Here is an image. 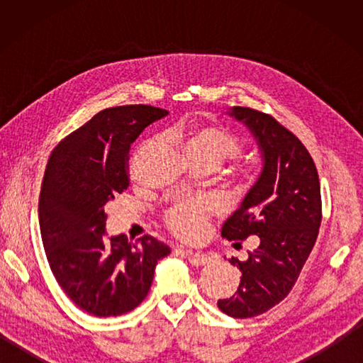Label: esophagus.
I'll list each match as a JSON object with an SVG mask.
<instances>
[{
	"mask_svg": "<svg viewBox=\"0 0 363 363\" xmlns=\"http://www.w3.org/2000/svg\"><path fill=\"white\" fill-rule=\"evenodd\" d=\"M187 254V259L191 265L195 267H203V265H207L211 264L212 257L209 256V254H204V252H199V251H186Z\"/></svg>",
	"mask_w": 363,
	"mask_h": 363,
	"instance_id": "1",
	"label": "esophagus"
}]
</instances>
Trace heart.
<instances>
[{
    "mask_svg": "<svg viewBox=\"0 0 363 363\" xmlns=\"http://www.w3.org/2000/svg\"><path fill=\"white\" fill-rule=\"evenodd\" d=\"M172 134L189 162L201 160L215 168L228 160L240 157L243 151L240 138L229 129L211 125V123L179 125L173 129ZM250 184V174H243L238 181V190L246 191ZM211 212L212 206L206 199H187V201L169 207L165 213V223L174 235L184 238V240H198L204 234Z\"/></svg>",
    "mask_w": 363,
    "mask_h": 363,
    "instance_id": "b5f03b06",
    "label": "heart"
}]
</instances>
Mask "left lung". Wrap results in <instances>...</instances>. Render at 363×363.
<instances>
[{
    "mask_svg": "<svg viewBox=\"0 0 363 363\" xmlns=\"http://www.w3.org/2000/svg\"><path fill=\"white\" fill-rule=\"evenodd\" d=\"M228 113L251 130L264 168L221 229L228 240L257 235L260 242L245 262L229 260L240 268V285L218 307L229 317L251 318L279 304L298 281L321 225L320 179L306 146L272 115L240 106Z\"/></svg>",
    "mask_w": 363,
    "mask_h": 363,
    "instance_id": "1",
    "label": "left lung"
}]
</instances>
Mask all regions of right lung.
Instances as JSON below:
<instances>
[{
	"mask_svg": "<svg viewBox=\"0 0 363 363\" xmlns=\"http://www.w3.org/2000/svg\"><path fill=\"white\" fill-rule=\"evenodd\" d=\"M168 112L109 107L57 143L45 168L38 223L46 259L65 295L95 317L134 311L148 295L169 248L151 235L106 238L104 206L129 186L130 145Z\"/></svg>",
	"mask_w": 363,
	"mask_h": 363,
	"instance_id": "obj_1",
	"label": "right lung"
}]
</instances>
